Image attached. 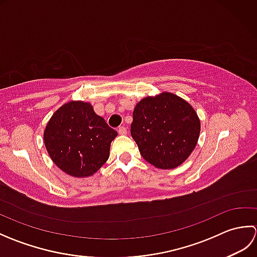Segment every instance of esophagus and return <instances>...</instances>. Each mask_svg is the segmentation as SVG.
<instances>
[{
    "label": "esophagus",
    "mask_w": 257,
    "mask_h": 257,
    "mask_svg": "<svg viewBox=\"0 0 257 257\" xmlns=\"http://www.w3.org/2000/svg\"><path fill=\"white\" fill-rule=\"evenodd\" d=\"M118 133H119V135H125L127 134V128H125L124 125H120V127L118 128Z\"/></svg>",
    "instance_id": "esophagus-1"
}]
</instances>
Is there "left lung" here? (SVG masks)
I'll use <instances>...</instances> for the list:
<instances>
[{
	"label": "left lung",
	"mask_w": 257,
	"mask_h": 257,
	"mask_svg": "<svg viewBox=\"0 0 257 257\" xmlns=\"http://www.w3.org/2000/svg\"><path fill=\"white\" fill-rule=\"evenodd\" d=\"M133 117L132 137L144 159L157 168H177L198 143V114L177 95L162 92L147 97L137 103Z\"/></svg>",
	"instance_id": "1"
}]
</instances>
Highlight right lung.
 Listing matches in <instances>:
<instances>
[{"instance_id": "right-lung-1", "label": "right lung", "mask_w": 257, "mask_h": 257, "mask_svg": "<svg viewBox=\"0 0 257 257\" xmlns=\"http://www.w3.org/2000/svg\"><path fill=\"white\" fill-rule=\"evenodd\" d=\"M117 132L95 113L88 102L70 101L53 114L44 143L54 163L70 176L94 174L109 158Z\"/></svg>"}]
</instances>
